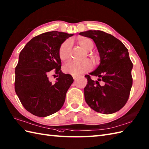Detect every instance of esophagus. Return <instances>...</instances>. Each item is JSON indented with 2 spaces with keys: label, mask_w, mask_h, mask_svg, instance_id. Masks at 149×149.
<instances>
[{
  "label": "esophagus",
  "mask_w": 149,
  "mask_h": 149,
  "mask_svg": "<svg viewBox=\"0 0 149 149\" xmlns=\"http://www.w3.org/2000/svg\"><path fill=\"white\" fill-rule=\"evenodd\" d=\"M72 78H73L74 79H76L78 78V76H77V75H72Z\"/></svg>",
  "instance_id": "1"
}]
</instances>
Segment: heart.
Segmentation results:
<instances>
[{
	"mask_svg": "<svg viewBox=\"0 0 149 149\" xmlns=\"http://www.w3.org/2000/svg\"><path fill=\"white\" fill-rule=\"evenodd\" d=\"M78 43L86 51H90L93 48V42L88 38H79ZM71 41L68 40L64 42L59 47V56L61 60L66 61L70 56V49ZM92 68L91 61L88 59H85L81 61H71L67 63L63 67L64 71L68 74L72 75H78L89 71Z\"/></svg>",
	"mask_w": 149,
	"mask_h": 149,
	"instance_id": "obj_1",
	"label": "heart"
}]
</instances>
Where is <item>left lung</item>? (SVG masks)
<instances>
[{
  "mask_svg": "<svg viewBox=\"0 0 149 149\" xmlns=\"http://www.w3.org/2000/svg\"><path fill=\"white\" fill-rule=\"evenodd\" d=\"M79 35L92 38L99 53L100 64L89 74L95 76L97 81L86 74L84 88L86 104L100 113L110 114L124 107L131 90L133 64L128 50L114 36L100 30H88Z\"/></svg>",
  "mask_w": 149,
  "mask_h": 149,
  "instance_id": "obj_1",
  "label": "left lung"
}]
</instances>
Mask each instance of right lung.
I'll return each instance as SVG.
<instances>
[{"label":"right lung","instance_id":"obj_1","mask_svg":"<svg viewBox=\"0 0 149 149\" xmlns=\"http://www.w3.org/2000/svg\"><path fill=\"white\" fill-rule=\"evenodd\" d=\"M72 35L57 31L46 32L33 38L21 51L14 88L23 107L32 114L46 117L63 107L74 79L61 71L59 50ZM52 70L58 77L54 84L48 77Z\"/></svg>","mask_w":149,"mask_h":149}]
</instances>
